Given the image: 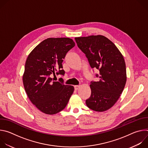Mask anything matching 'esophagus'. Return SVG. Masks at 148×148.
<instances>
[{"label": "esophagus", "mask_w": 148, "mask_h": 148, "mask_svg": "<svg viewBox=\"0 0 148 148\" xmlns=\"http://www.w3.org/2000/svg\"><path fill=\"white\" fill-rule=\"evenodd\" d=\"M80 87V86H74V89L75 90H78Z\"/></svg>", "instance_id": "1"}]
</instances>
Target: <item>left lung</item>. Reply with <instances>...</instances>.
<instances>
[{"instance_id": "8db88e82", "label": "left lung", "mask_w": 148, "mask_h": 148, "mask_svg": "<svg viewBox=\"0 0 148 148\" xmlns=\"http://www.w3.org/2000/svg\"><path fill=\"white\" fill-rule=\"evenodd\" d=\"M78 48L86 54L92 69L99 71L98 81H92L91 94L86 99L92 110L103 112L111 108L119 99L126 81L125 62L116 46L101 35L75 37Z\"/></svg>"}]
</instances>
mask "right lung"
I'll return each instance as SVG.
<instances>
[{"instance_id": "obj_1", "label": "right lung", "mask_w": 148, "mask_h": 148, "mask_svg": "<svg viewBox=\"0 0 148 148\" xmlns=\"http://www.w3.org/2000/svg\"><path fill=\"white\" fill-rule=\"evenodd\" d=\"M74 46L70 38H48L28 56L23 85L30 101L42 112L53 115L64 110L74 92V87L65 85L62 79L54 81L51 77L64 75L63 59Z\"/></svg>"}]
</instances>
